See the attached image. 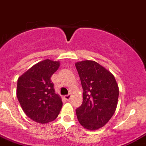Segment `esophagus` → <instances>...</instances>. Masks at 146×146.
<instances>
[{"mask_svg": "<svg viewBox=\"0 0 146 146\" xmlns=\"http://www.w3.org/2000/svg\"><path fill=\"white\" fill-rule=\"evenodd\" d=\"M71 96H72V94H68V95L64 96V98H65L67 100H69L70 99V98H71Z\"/></svg>", "mask_w": 146, "mask_h": 146, "instance_id": "obj_1", "label": "esophagus"}]
</instances>
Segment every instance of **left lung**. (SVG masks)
Instances as JSON below:
<instances>
[{"mask_svg":"<svg viewBox=\"0 0 146 146\" xmlns=\"http://www.w3.org/2000/svg\"><path fill=\"white\" fill-rule=\"evenodd\" d=\"M75 66L84 91L83 103L76 110L77 119L85 129L97 130L116 110L118 85L113 74L95 61H81Z\"/></svg>","mask_w":146,"mask_h":146,"instance_id":"1","label":"left lung"}]
</instances>
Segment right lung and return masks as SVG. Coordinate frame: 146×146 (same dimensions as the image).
Returning a JSON list of instances; mask_svg holds the SVG:
<instances>
[{"label": "right lung", "mask_w": 146, "mask_h": 146, "mask_svg": "<svg viewBox=\"0 0 146 146\" xmlns=\"http://www.w3.org/2000/svg\"><path fill=\"white\" fill-rule=\"evenodd\" d=\"M60 67L59 61L47 59L38 62L18 78L17 99L25 113L41 124L57 118L62 106L51 76Z\"/></svg>", "instance_id": "right-lung-1"}]
</instances>
